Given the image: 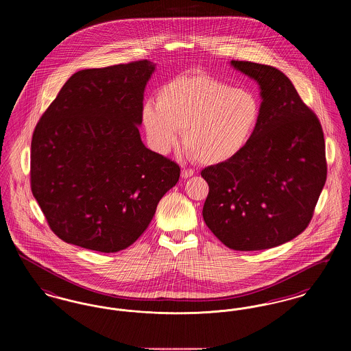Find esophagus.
<instances>
[{"label": "esophagus", "instance_id": "obj_1", "mask_svg": "<svg viewBox=\"0 0 351 351\" xmlns=\"http://www.w3.org/2000/svg\"><path fill=\"white\" fill-rule=\"evenodd\" d=\"M193 175H195V171L192 168H184L183 171H182V176H183L184 179H188V178L193 176Z\"/></svg>", "mask_w": 351, "mask_h": 351}]
</instances>
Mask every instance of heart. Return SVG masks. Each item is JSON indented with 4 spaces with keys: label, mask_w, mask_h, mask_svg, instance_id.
Returning <instances> with one entry per match:
<instances>
[{
    "label": "heart",
    "mask_w": 351,
    "mask_h": 351,
    "mask_svg": "<svg viewBox=\"0 0 351 351\" xmlns=\"http://www.w3.org/2000/svg\"><path fill=\"white\" fill-rule=\"evenodd\" d=\"M262 102L250 89L195 72L165 84L156 105L146 102L142 123L151 147L166 154L179 142L202 165L230 162L250 145L262 119Z\"/></svg>",
    "instance_id": "1"
}]
</instances>
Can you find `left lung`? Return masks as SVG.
Wrapping results in <instances>:
<instances>
[{
  "label": "left lung",
  "instance_id": "1",
  "mask_svg": "<svg viewBox=\"0 0 351 351\" xmlns=\"http://www.w3.org/2000/svg\"><path fill=\"white\" fill-rule=\"evenodd\" d=\"M232 66L259 85L262 119L239 156L201 171L209 185L202 217L229 249L266 250L298 237L313 217L326 182L324 133L282 71Z\"/></svg>",
  "mask_w": 351,
  "mask_h": 351
}]
</instances>
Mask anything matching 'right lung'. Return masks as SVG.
<instances>
[{
	"label": "right lung",
	"instance_id": "1",
	"mask_svg": "<svg viewBox=\"0 0 351 351\" xmlns=\"http://www.w3.org/2000/svg\"><path fill=\"white\" fill-rule=\"evenodd\" d=\"M155 64L73 73L35 126L30 180L49 226L64 242L117 252L147 229L180 167L149 150L138 130Z\"/></svg>",
	"mask_w": 351,
	"mask_h": 351
}]
</instances>
